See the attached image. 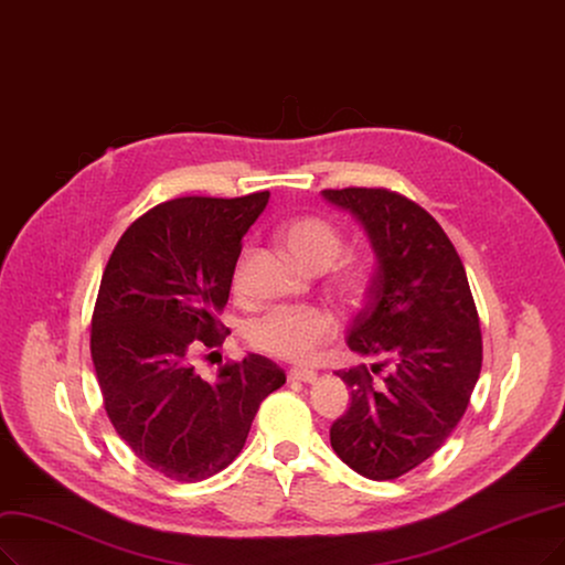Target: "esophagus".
<instances>
[{
  "mask_svg": "<svg viewBox=\"0 0 565 565\" xmlns=\"http://www.w3.org/2000/svg\"><path fill=\"white\" fill-rule=\"evenodd\" d=\"M286 380H288V382H305V384H311V382H317V372L302 370V367H290V370H286Z\"/></svg>",
  "mask_w": 565,
  "mask_h": 565,
  "instance_id": "esophagus-1",
  "label": "esophagus"
}]
</instances>
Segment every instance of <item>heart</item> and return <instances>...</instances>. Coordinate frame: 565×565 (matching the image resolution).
Listing matches in <instances>:
<instances>
[{
    "label": "heart",
    "instance_id": "1",
    "mask_svg": "<svg viewBox=\"0 0 565 565\" xmlns=\"http://www.w3.org/2000/svg\"><path fill=\"white\" fill-rule=\"evenodd\" d=\"M281 242L302 265L326 269L342 254V233L319 216H302L281 227ZM250 248H244L233 267V290L246 294ZM372 271L361 260H349L338 271L332 286L347 302H359L367 294ZM338 335V321L321 307H275L246 326L248 344L271 359L288 363H311L326 344Z\"/></svg>",
    "mask_w": 565,
    "mask_h": 565
}]
</instances>
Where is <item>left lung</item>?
Here are the masks:
<instances>
[{
	"label": "left lung",
	"mask_w": 565,
	"mask_h": 565,
	"mask_svg": "<svg viewBox=\"0 0 565 565\" xmlns=\"http://www.w3.org/2000/svg\"><path fill=\"white\" fill-rule=\"evenodd\" d=\"M323 198L361 221L377 254L347 344L382 359L338 372L351 405L330 426V445L384 482L422 466L461 422L482 370V328L466 267L424 206L388 188H326Z\"/></svg>",
	"instance_id": "obj_1"
}]
</instances>
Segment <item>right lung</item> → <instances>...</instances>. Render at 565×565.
I'll list each match as a JSON object with an SVG mask.
<instances>
[{"instance_id": "1", "label": "right lung", "mask_w": 565, "mask_h": 565, "mask_svg": "<svg viewBox=\"0 0 565 565\" xmlns=\"http://www.w3.org/2000/svg\"><path fill=\"white\" fill-rule=\"evenodd\" d=\"M267 191L185 195L141 214L111 250L93 309L90 353L104 409L139 461L174 482H202L242 451L284 370L258 353L204 382L193 359L223 344L218 321L242 237Z\"/></svg>"}]
</instances>
